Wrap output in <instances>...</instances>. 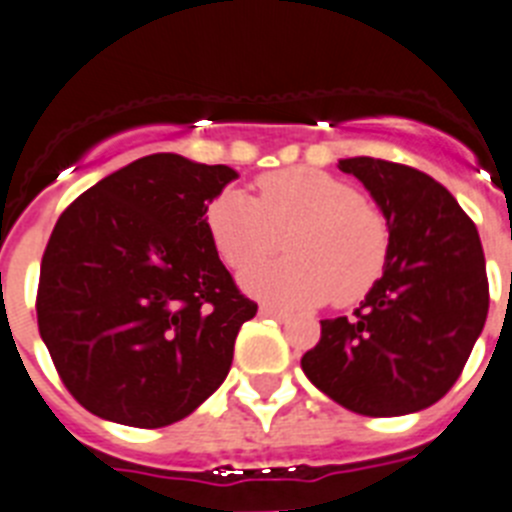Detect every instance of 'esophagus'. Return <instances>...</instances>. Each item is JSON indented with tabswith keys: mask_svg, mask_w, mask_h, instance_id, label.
I'll return each instance as SVG.
<instances>
[{
	"mask_svg": "<svg viewBox=\"0 0 512 512\" xmlns=\"http://www.w3.org/2000/svg\"><path fill=\"white\" fill-rule=\"evenodd\" d=\"M259 312L264 318H274V320H287L289 312L282 310V307H274V305H261Z\"/></svg>",
	"mask_w": 512,
	"mask_h": 512,
	"instance_id": "obj_1",
	"label": "esophagus"
}]
</instances>
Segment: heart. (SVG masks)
<instances>
[{
    "mask_svg": "<svg viewBox=\"0 0 512 512\" xmlns=\"http://www.w3.org/2000/svg\"><path fill=\"white\" fill-rule=\"evenodd\" d=\"M205 225L220 259L233 269L265 258L282 234L290 256L243 271L253 297L277 305H348L379 282L390 259V223L354 184L320 169L269 171L256 197L225 189L207 205Z\"/></svg>",
    "mask_w": 512,
    "mask_h": 512,
    "instance_id": "b5f03b06",
    "label": "heart"
}]
</instances>
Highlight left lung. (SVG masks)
Segmentation results:
<instances>
[{
    "label": "left lung",
    "instance_id": "1",
    "mask_svg": "<svg viewBox=\"0 0 512 512\" xmlns=\"http://www.w3.org/2000/svg\"><path fill=\"white\" fill-rule=\"evenodd\" d=\"M390 223V259L354 318L320 320L302 372L346 410L395 418L454 387L485 328L490 287L469 215L428 174L382 158L338 161Z\"/></svg>",
    "mask_w": 512,
    "mask_h": 512
}]
</instances>
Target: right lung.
<instances>
[{"label": "right lung", "mask_w": 512, "mask_h": 512, "mask_svg": "<svg viewBox=\"0 0 512 512\" xmlns=\"http://www.w3.org/2000/svg\"><path fill=\"white\" fill-rule=\"evenodd\" d=\"M230 166L153 153L76 197L45 246L38 328L89 413L133 428L187 418L225 382L259 305L205 225Z\"/></svg>", "instance_id": "add662e5"}]
</instances>
